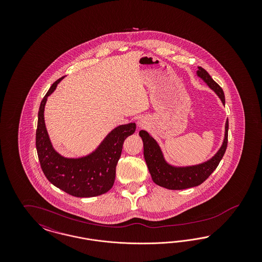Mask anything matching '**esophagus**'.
Here are the masks:
<instances>
[{"mask_svg":"<svg viewBox=\"0 0 262 262\" xmlns=\"http://www.w3.org/2000/svg\"><path fill=\"white\" fill-rule=\"evenodd\" d=\"M137 125H138L139 127H142V126H144V125H145V124H144V122H143V121H138Z\"/></svg>","mask_w":262,"mask_h":262,"instance_id":"34e87169","label":"esophagus"}]
</instances>
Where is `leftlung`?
Instances as JSON below:
<instances>
[{"label":"left lung","instance_id":"1","mask_svg":"<svg viewBox=\"0 0 262 262\" xmlns=\"http://www.w3.org/2000/svg\"><path fill=\"white\" fill-rule=\"evenodd\" d=\"M198 75L202 78L209 88L219 96L225 105L223 89L216 83L210 75L201 67H199ZM228 129L229 122L227 120L225 125V138L219 151L210 160L195 166L189 167H174L165 161L162 151L153 137L145 130H140L139 136L143 141V154L147 164L153 182L160 187L168 189H186L196 187L202 184L214 170L218 167L224 156L228 145Z\"/></svg>","mask_w":262,"mask_h":262}]
</instances>
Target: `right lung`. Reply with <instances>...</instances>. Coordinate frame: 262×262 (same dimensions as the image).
I'll list each match as a JSON object with an SVG mask.
<instances>
[{"label":"right lung","instance_id":"add662e5","mask_svg":"<svg viewBox=\"0 0 262 262\" xmlns=\"http://www.w3.org/2000/svg\"><path fill=\"white\" fill-rule=\"evenodd\" d=\"M64 76L56 80L44 98L38 111L36 149L41 169L55 187L76 198H93L106 193L112 188L116 167L121 157L125 138L136 132L135 123L114 128L97 149L81 158H66L53 148L48 136L44 108L48 96L54 92Z\"/></svg>","mask_w":262,"mask_h":262}]
</instances>
